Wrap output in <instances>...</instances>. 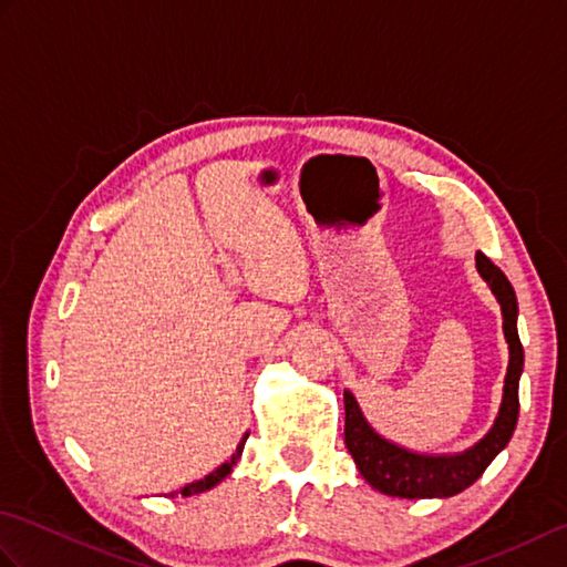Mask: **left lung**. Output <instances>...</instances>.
<instances>
[{
  "label": "left lung",
  "instance_id": "left-lung-1",
  "mask_svg": "<svg viewBox=\"0 0 567 567\" xmlns=\"http://www.w3.org/2000/svg\"><path fill=\"white\" fill-rule=\"evenodd\" d=\"M477 272L489 285L492 295L502 307V329L509 343V368L504 378V396L495 426L480 439L473 449L453 455H426L406 451L368 424L365 414L360 412L355 396L343 392L346 404V449L353 455L360 475L368 480L370 487L380 489L382 495L404 497V499H431V497H453L457 492L470 487L485 473V467L495 461L497 453L507 449L512 433L519 419V378L524 370V348L516 331V305L514 287L495 262L485 252L475 256Z\"/></svg>",
  "mask_w": 567,
  "mask_h": 567
}]
</instances>
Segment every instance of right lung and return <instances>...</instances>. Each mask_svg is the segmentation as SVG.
<instances>
[{
    "label": "right lung",
    "mask_w": 567,
    "mask_h": 567,
    "mask_svg": "<svg viewBox=\"0 0 567 567\" xmlns=\"http://www.w3.org/2000/svg\"><path fill=\"white\" fill-rule=\"evenodd\" d=\"M246 439H248V433L244 439H240V443L236 445V453L231 455V461H226V463H221L219 467L214 470V473H209L207 477H202V480H197V483H192V485H185L183 489L179 492H173L171 497H175V495H183V497H192V495H199V492H207V489H212L214 485H219L221 480L226 477V475H231V470H234V465H236V461L240 457V453H244V445H246Z\"/></svg>",
    "instance_id": "add662e5"
}]
</instances>
